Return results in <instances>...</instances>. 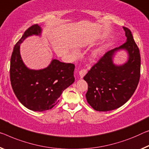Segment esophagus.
Listing matches in <instances>:
<instances>
[{"mask_svg":"<svg viewBox=\"0 0 149 149\" xmlns=\"http://www.w3.org/2000/svg\"><path fill=\"white\" fill-rule=\"evenodd\" d=\"M79 73L80 77L82 78L86 74V73H87V69H86V68H82Z\"/></svg>","mask_w":149,"mask_h":149,"instance_id":"esophagus-1","label":"esophagus"}]
</instances>
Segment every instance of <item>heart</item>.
<instances>
[{"mask_svg": "<svg viewBox=\"0 0 149 149\" xmlns=\"http://www.w3.org/2000/svg\"><path fill=\"white\" fill-rule=\"evenodd\" d=\"M99 51H94L93 52V54H92V56H93V58H97V57L98 56V54H99Z\"/></svg>", "mask_w": 149, "mask_h": 149, "instance_id": "1", "label": "heart"}]
</instances>
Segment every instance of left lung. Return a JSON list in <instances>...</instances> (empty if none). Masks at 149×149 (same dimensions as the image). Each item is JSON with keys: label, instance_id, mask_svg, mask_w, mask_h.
I'll list each match as a JSON object with an SVG mask.
<instances>
[{"label": "left lung", "instance_id": "1", "mask_svg": "<svg viewBox=\"0 0 149 149\" xmlns=\"http://www.w3.org/2000/svg\"><path fill=\"white\" fill-rule=\"evenodd\" d=\"M127 41L119 47L107 51L84 77L88 84L86 98L97 111H109L119 108L133 95L141 75V55L131 31L123 26ZM127 49L130 58L122 66L112 63L114 52Z\"/></svg>", "mask_w": 149, "mask_h": 149}]
</instances>
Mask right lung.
I'll return each mask as SVG.
<instances>
[{
	"label": "right lung",
	"mask_w": 149,
	"mask_h": 149,
	"mask_svg": "<svg viewBox=\"0 0 149 149\" xmlns=\"http://www.w3.org/2000/svg\"><path fill=\"white\" fill-rule=\"evenodd\" d=\"M38 24L27 29L14 47L10 58V79L16 97L25 107L42 112L58 103L64 90L74 81V65L54 59L47 68L30 70L24 65L20 54V44L27 36L40 35Z\"/></svg>",
	"instance_id": "right-lung-1"
}]
</instances>
